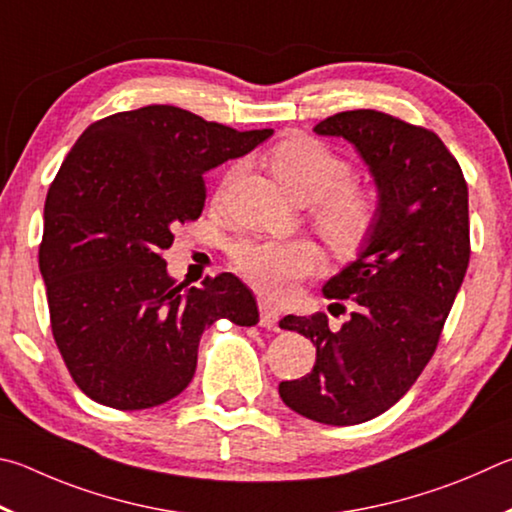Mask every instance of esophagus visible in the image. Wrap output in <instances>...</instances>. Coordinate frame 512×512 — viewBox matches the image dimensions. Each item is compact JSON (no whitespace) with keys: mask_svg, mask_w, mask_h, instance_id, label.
Instances as JSON below:
<instances>
[{"mask_svg":"<svg viewBox=\"0 0 512 512\" xmlns=\"http://www.w3.org/2000/svg\"><path fill=\"white\" fill-rule=\"evenodd\" d=\"M258 310H261V324L267 330H279V319H281V312L276 306H272L270 301H258Z\"/></svg>","mask_w":512,"mask_h":512,"instance_id":"34e87169","label":"esophagus"}]
</instances>
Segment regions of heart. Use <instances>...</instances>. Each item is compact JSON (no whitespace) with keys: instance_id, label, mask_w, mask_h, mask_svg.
I'll return each mask as SVG.
<instances>
[{"instance_id":"obj_1","label":"heart","mask_w":512,"mask_h":512,"mask_svg":"<svg viewBox=\"0 0 512 512\" xmlns=\"http://www.w3.org/2000/svg\"><path fill=\"white\" fill-rule=\"evenodd\" d=\"M267 166L294 200L310 202V218L335 251H355L369 236L378 200L360 182L346 179L351 164L324 141L292 137L267 152ZM238 168L224 177L227 186ZM231 263L242 279L267 297H285L292 285L315 272L319 251L310 240L254 242L242 240L231 247Z\"/></svg>"}]
</instances>
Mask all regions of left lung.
<instances>
[{
	"mask_svg": "<svg viewBox=\"0 0 512 512\" xmlns=\"http://www.w3.org/2000/svg\"><path fill=\"white\" fill-rule=\"evenodd\" d=\"M315 132L360 152L378 215L357 261L324 285L326 299L355 303L351 319L339 330L324 312L281 319L315 344L317 360L279 393L297 414L344 427L391 409L432 360L470 263L468 184L438 134L391 114L339 112Z\"/></svg>",
	"mask_w": 512,
	"mask_h": 512,
	"instance_id": "1",
	"label": "left lung"
}]
</instances>
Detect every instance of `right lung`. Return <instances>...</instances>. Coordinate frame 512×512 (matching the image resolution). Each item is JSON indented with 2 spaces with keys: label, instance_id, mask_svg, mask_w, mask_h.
<instances>
[{
  "label": "right lung",
  "instance_id": "1",
  "mask_svg": "<svg viewBox=\"0 0 512 512\" xmlns=\"http://www.w3.org/2000/svg\"><path fill=\"white\" fill-rule=\"evenodd\" d=\"M267 137L175 105L105 116L80 134L44 202L40 272L53 339L85 396L123 411L164 405L193 380L204 328L258 324L238 276L184 288L161 251L200 218L206 170Z\"/></svg>",
  "mask_w": 512,
  "mask_h": 512
}]
</instances>
